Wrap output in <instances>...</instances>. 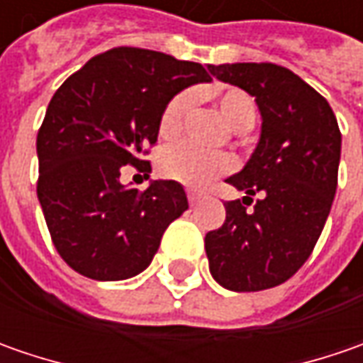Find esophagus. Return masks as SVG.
Here are the masks:
<instances>
[{
    "mask_svg": "<svg viewBox=\"0 0 363 363\" xmlns=\"http://www.w3.org/2000/svg\"><path fill=\"white\" fill-rule=\"evenodd\" d=\"M188 202L189 206H196V203L200 202V194L196 189H188Z\"/></svg>",
    "mask_w": 363,
    "mask_h": 363,
    "instance_id": "obj_1",
    "label": "esophagus"
}]
</instances>
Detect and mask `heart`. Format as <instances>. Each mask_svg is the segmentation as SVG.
Instances as JSON below:
<instances>
[{
	"mask_svg": "<svg viewBox=\"0 0 363 363\" xmlns=\"http://www.w3.org/2000/svg\"><path fill=\"white\" fill-rule=\"evenodd\" d=\"M194 101L196 94L191 91L177 92L167 101L160 117V137L163 141H174L182 133ZM216 105L222 117L228 121L234 131H248L255 125L257 119L255 103L240 89H226L224 92H220ZM157 167L160 174L167 179L179 182L189 188H202L218 175L230 174L234 169V160L226 153H206L189 143H182L161 151Z\"/></svg>",
	"mask_w": 363,
	"mask_h": 363,
	"instance_id": "heart-1",
	"label": "heart"
}]
</instances>
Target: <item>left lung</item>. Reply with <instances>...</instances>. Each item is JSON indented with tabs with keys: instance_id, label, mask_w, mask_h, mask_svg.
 Here are the masks:
<instances>
[{
	"instance_id": "1",
	"label": "left lung",
	"mask_w": 363,
	"mask_h": 363,
	"mask_svg": "<svg viewBox=\"0 0 363 363\" xmlns=\"http://www.w3.org/2000/svg\"><path fill=\"white\" fill-rule=\"evenodd\" d=\"M208 68L252 94L262 115L252 157L226 179L246 196L224 203V224L203 238L210 272L230 291L272 289L299 271L321 236L337 189L342 133L328 101L285 66Z\"/></svg>"
}]
</instances>
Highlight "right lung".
I'll return each instance as SVG.
<instances>
[{
    "instance_id": "add662e5",
    "label": "right lung",
    "mask_w": 363,
    "mask_h": 363,
    "mask_svg": "<svg viewBox=\"0 0 363 363\" xmlns=\"http://www.w3.org/2000/svg\"><path fill=\"white\" fill-rule=\"evenodd\" d=\"M212 80L202 64L119 46L92 56L54 92L38 131V200L62 260L94 281L145 271L165 228L188 210L172 179L125 188L121 172H151L167 101Z\"/></svg>"
}]
</instances>
